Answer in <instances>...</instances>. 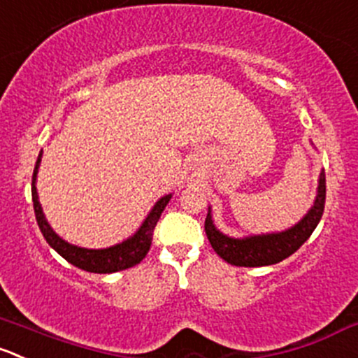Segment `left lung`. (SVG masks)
<instances>
[{
  "label": "left lung",
  "instance_id": "1",
  "mask_svg": "<svg viewBox=\"0 0 358 358\" xmlns=\"http://www.w3.org/2000/svg\"><path fill=\"white\" fill-rule=\"evenodd\" d=\"M325 208V173H320L318 182V194L315 199L313 208L308 211L306 217L294 225L289 231L278 232V234L252 236V238L234 239L224 236L215 229L211 222V215H206L204 220V231L211 243V248L217 252L231 266L239 267H260L271 266V264L282 262L283 259L292 255L294 252L304 245L311 232L317 229Z\"/></svg>",
  "mask_w": 358,
  "mask_h": 358
}]
</instances>
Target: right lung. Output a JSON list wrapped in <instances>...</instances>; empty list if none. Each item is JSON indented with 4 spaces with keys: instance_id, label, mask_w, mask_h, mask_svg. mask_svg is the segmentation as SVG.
<instances>
[{
    "instance_id": "add662e5",
    "label": "right lung",
    "mask_w": 358,
    "mask_h": 358,
    "mask_svg": "<svg viewBox=\"0 0 358 358\" xmlns=\"http://www.w3.org/2000/svg\"><path fill=\"white\" fill-rule=\"evenodd\" d=\"M41 161V152L38 155L36 166H34L33 171V185H31V196H33V206H34V215H36L38 227H40L41 234L47 239L48 245L55 250L61 257H64L69 264L76 266L78 269L89 273H117L127 269V267H133L136 264H140L145 259V255L148 253L152 245V238H154V229L157 225L161 213L164 211L166 204L171 199V194L161 197L157 201V204L154 206V210L148 213V217L145 218L143 225L140 227V231L129 238L127 241L120 243V245L110 246V248L103 250H87L80 248V246H73L69 243H66L64 239L59 238L52 227L48 225V222L45 220V215L41 211L40 201H38V192L34 182H36V173L38 166Z\"/></svg>"
}]
</instances>
